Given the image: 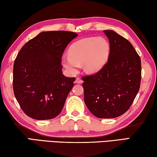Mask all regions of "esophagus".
I'll list each match as a JSON object with an SVG mask.
<instances>
[{"mask_svg":"<svg viewBox=\"0 0 157 157\" xmlns=\"http://www.w3.org/2000/svg\"><path fill=\"white\" fill-rule=\"evenodd\" d=\"M74 83H78V84H81L82 83H83V81H82L80 78H76Z\"/></svg>","mask_w":157,"mask_h":157,"instance_id":"34e87169","label":"esophagus"}]
</instances>
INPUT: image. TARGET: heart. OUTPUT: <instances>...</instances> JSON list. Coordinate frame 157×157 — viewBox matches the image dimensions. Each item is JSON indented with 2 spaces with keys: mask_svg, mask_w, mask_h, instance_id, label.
Listing matches in <instances>:
<instances>
[{
  "mask_svg": "<svg viewBox=\"0 0 157 157\" xmlns=\"http://www.w3.org/2000/svg\"><path fill=\"white\" fill-rule=\"evenodd\" d=\"M110 43L106 38L90 37L73 43L69 48V56L62 58V64L71 74H75L83 64L89 74L99 72L106 65L110 54Z\"/></svg>",
  "mask_w": 157,
  "mask_h": 157,
  "instance_id": "b5f03b06",
  "label": "heart"
}]
</instances>
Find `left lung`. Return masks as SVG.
<instances>
[{
    "instance_id": "8db88e82",
    "label": "left lung",
    "mask_w": 157,
    "mask_h": 157,
    "mask_svg": "<svg viewBox=\"0 0 157 157\" xmlns=\"http://www.w3.org/2000/svg\"><path fill=\"white\" fill-rule=\"evenodd\" d=\"M108 63L94 75L84 76V101L94 116L115 118L129 109L140 88L141 61L129 41L111 30Z\"/></svg>"
}]
</instances>
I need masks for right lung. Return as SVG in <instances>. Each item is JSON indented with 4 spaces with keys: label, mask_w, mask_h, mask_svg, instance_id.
<instances>
[{
    "label": "right lung",
    "mask_w": 157,
    "mask_h": 157,
    "mask_svg": "<svg viewBox=\"0 0 157 157\" xmlns=\"http://www.w3.org/2000/svg\"><path fill=\"white\" fill-rule=\"evenodd\" d=\"M77 36L65 30L42 32L18 53L14 63L13 90L28 116L44 120L60 113L75 81L63 74L61 58Z\"/></svg>",
    "instance_id": "add662e5"
}]
</instances>
